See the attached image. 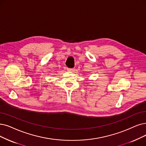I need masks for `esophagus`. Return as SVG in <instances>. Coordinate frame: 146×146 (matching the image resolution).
Masks as SVG:
<instances>
[{
	"mask_svg": "<svg viewBox=\"0 0 146 146\" xmlns=\"http://www.w3.org/2000/svg\"><path fill=\"white\" fill-rule=\"evenodd\" d=\"M75 70V68H67V71H69V72H73Z\"/></svg>",
	"mask_w": 146,
	"mask_h": 146,
	"instance_id": "1",
	"label": "esophagus"
}]
</instances>
